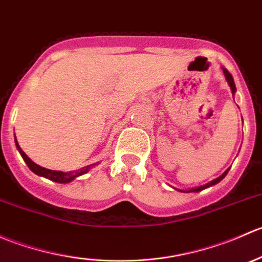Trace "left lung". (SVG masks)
Instances as JSON below:
<instances>
[{"label":"left lung","mask_w":262,"mask_h":262,"mask_svg":"<svg viewBox=\"0 0 262 262\" xmlns=\"http://www.w3.org/2000/svg\"><path fill=\"white\" fill-rule=\"evenodd\" d=\"M222 70H223V73H224V77H226V81L228 82L229 87H231L232 95H233V96H234V94H236V84H234L233 77H232V75H231V73L228 72V71L226 70V68H222ZM229 168H231V167H229ZM229 168H227V170L224 171V172L222 173V175L219 176V178L214 179V180H212V181H210V182H208V184H205V185H202V186L191 187V189H186V190H182V189H176V187H173V189H175V190H178V191H180V192H199V191H202V190H204V189H208V187H210V186H214V185H216V184H218V182H221L222 180H223L224 178H226V175H227V173H228Z\"/></svg>","instance_id":"1"}]
</instances>
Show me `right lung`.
<instances>
[{
    "instance_id": "1",
    "label": "right lung",
    "mask_w": 262,
    "mask_h": 262,
    "mask_svg": "<svg viewBox=\"0 0 262 262\" xmlns=\"http://www.w3.org/2000/svg\"><path fill=\"white\" fill-rule=\"evenodd\" d=\"M15 144H16V148H17L18 152H20L23 160L25 161L26 165H28V167L30 168V170L33 171L35 175L41 176V178H46V179H48V180H52L54 182H58V184H67V182L73 181L76 178H78V176H81V175H83V173L89 172L90 168H91L92 166L96 165V163H95V165L86 166V167H82L78 171H73V172H72V171H70V172H63V171L49 170V168L41 167V166L36 165L35 162H33V161H31L30 158L26 156V153L24 152L23 149H21L20 146H18V143L16 141V137H15Z\"/></svg>"
}]
</instances>
